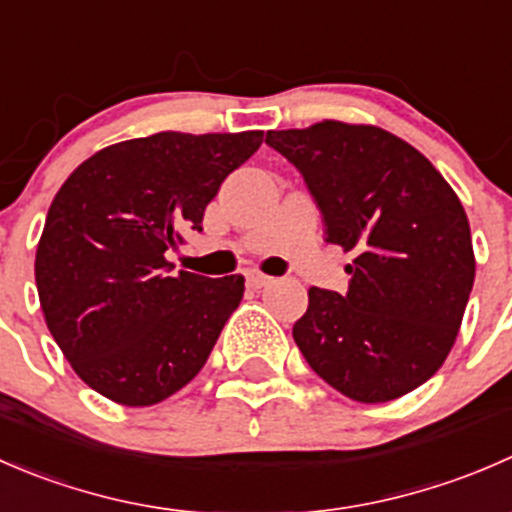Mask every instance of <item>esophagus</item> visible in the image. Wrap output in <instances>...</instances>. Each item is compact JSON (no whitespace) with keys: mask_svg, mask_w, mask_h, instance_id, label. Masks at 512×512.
<instances>
[{"mask_svg":"<svg viewBox=\"0 0 512 512\" xmlns=\"http://www.w3.org/2000/svg\"><path fill=\"white\" fill-rule=\"evenodd\" d=\"M267 285H272V277L270 275H262L260 270H250V272H247V287L262 289V287H267Z\"/></svg>","mask_w":512,"mask_h":512,"instance_id":"obj_1","label":"esophagus"}]
</instances>
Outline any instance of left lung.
Instances as JSON below:
<instances>
[{
    "label": "left lung",
    "mask_w": 512,
    "mask_h": 512,
    "mask_svg": "<svg viewBox=\"0 0 512 512\" xmlns=\"http://www.w3.org/2000/svg\"><path fill=\"white\" fill-rule=\"evenodd\" d=\"M302 173L327 242L352 252L344 294L309 289L292 337L349 399L384 404L431 379L461 329L476 280L461 200L423 153L379 126L319 121L270 131Z\"/></svg>",
    "instance_id": "obj_1"
}]
</instances>
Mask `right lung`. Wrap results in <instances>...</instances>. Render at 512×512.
<instances>
[{"mask_svg":"<svg viewBox=\"0 0 512 512\" xmlns=\"http://www.w3.org/2000/svg\"><path fill=\"white\" fill-rule=\"evenodd\" d=\"M262 138L163 131L113 143L54 195L36 247L39 302L71 369L101 396L153 406L205 366L245 277H170L165 252L203 230L220 183Z\"/></svg>","mask_w":512,"mask_h":512,"instance_id":"add662e5","label":"right lung"}]
</instances>
